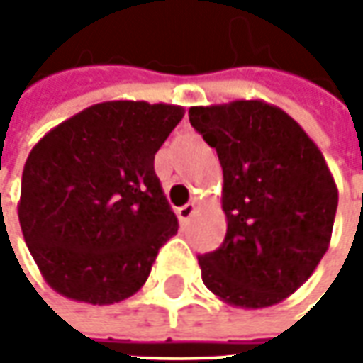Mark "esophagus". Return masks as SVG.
Wrapping results in <instances>:
<instances>
[{"instance_id":"esophagus-1","label":"esophagus","mask_w":363,"mask_h":363,"mask_svg":"<svg viewBox=\"0 0 363 363\" xmlns=\"http://www.w3.org/2000/svg\"><path fill=\"white\" fill-rule=\"evenodd\" d=\"M194 212H196V203H191V202L186 203V206H182V208H177V218H179V222H182V224H186Z\"/></svg>"}]
</instances>
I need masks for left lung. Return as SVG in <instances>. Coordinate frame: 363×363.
<instances>
[{
    "mask_svg": "<svg viewBox=\"0 0 363 363\" xmlns=\"http://www.w3.org/2000/svg\"><path fill=\"white\" fill-rule=\"evenodd\" d=\"M189 123L224 174L226 236L200 255L222 301L260 309L295 293L329 246L337 188L321 151L285 111L262 101L191 106Z\"/></svg>",
    "mask_w": 363,
    "mask_h": 363,
    "instance_id": "left-lung-1",
    "label": "left lung"
}]
</instances>
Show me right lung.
I'll list each match as a JSON object with an SVG mask.
<instances>
[{
	"label": "right lung",
	"mask_w": 363,
	"mask_h": 363,
	"mask_svg": "<svg viewBox=\"0 0 363 363\" xmlns=\"http://www.w3.org/2000/svg\"><path fill=\"white\" fill-rule=\"evenodd\" d=\"M182 117V106L111 101L38 141L23 165L18 216L54 291L111 305L145 283L179 228L153 161Z\"/></svg>",
	"instance_id": "obj_1"
}]
</instances>
